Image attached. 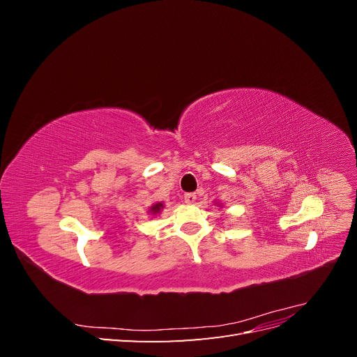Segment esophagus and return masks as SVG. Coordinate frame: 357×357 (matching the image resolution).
Masks as SVG:
<instances>
[{
	"instance_id": "obj_1",
	"label": "esophagus",
	"mask_w": 357,
	"mask_h": 357,
	"mask_svg": "<svg viewBox=\"0 0 357 357\" xmlns=\"http://www.w3.org/2000/svg\"><path fill=\"white\" fill-rule=\"evenodd\" d=\"M183 199H185V202H188V204H193L197 201V195H195V193H192V192H188V193H185V195H183Z\"/></svg>"
}]
</instances>
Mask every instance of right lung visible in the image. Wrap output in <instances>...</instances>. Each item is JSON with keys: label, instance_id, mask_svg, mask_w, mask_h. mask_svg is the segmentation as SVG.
I'll return each mask as SVG.
<instances>
[{"label": "right lung", "instance_id": "1", "mask_svg": "<svg viewBox=\"0 0 357 357\" xmlns=\"http://www.w3.org/2000/svg\"><path fill=\"white\" fill-rule=\"evenodd\" d=\"M160 208H164V205H162L160 202H158V204H155V205H153V207H150V213L158 214V213L160 211Z\"/></svg>", "mask_w": 357, "mask_h": 357}]
</instances>
